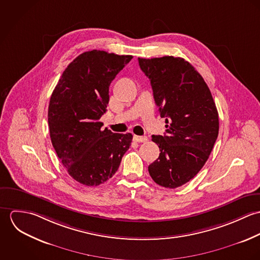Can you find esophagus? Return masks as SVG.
Listing matches in <instances>:
<instances>
[{
  "label": "esophagus",
  "mask_w": 260,
  "mask_h": 260,
  "mask_svg": "<svg viewBox=\"0 0 260 260\" xmlns=\"http://www.w3.org/2000/svg\"><path fill=\"white\" fill-rule=\"evenodd\" d=\"M133 140H134L135 142L144 143V142H147V141H148V138H147L146 136H136V135H134Z\"/></svg>",
  "instance_id": "1"
}]
</instances>
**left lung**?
<instances>
[{"mask_svg": "<svg viewBox=\"0 0 260 260\" xmlns=\"http://www.w3.org/2000/svg\"><path fill=\"white\" fill-rule=\"evenodd\" d=\"M138 62L167 124L163 136H152L160 154L149 165V174L158 185L176 188L194 178L207 161L218 136V112L204 79L183 58Z\"/></svg>", "mask_w": 260, "mask_h": 260, "instance_id": "left-lung-1", "label": "left lung"}]
</instances>
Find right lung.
<instances>
[{"label":"right lung","mask_w":260,"mask_h":260,"mask_svg":"<svg viewBox=\"0 0 260 260\" xmlns=\"http://www.w3.org/2000/svg\"><path fill=\"white\" fill-rule=\"evenodd\" d=\"M133 57L84 52L55 87L48 109L50 137L60 161L79 183L98 186L116 173L132 134L113 133L99 121L107 111L109 86Z\"/></svg>","instance_id":"right-lung-1"}]
</instances>
